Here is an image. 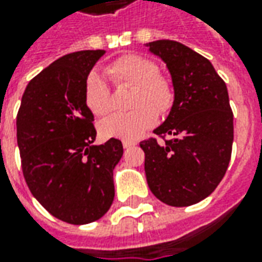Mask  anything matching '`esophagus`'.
Masks as SVG:
<instances>
[{
    "instance_id": "obj_1",
    "label": "esophagus",
    "mask_w": 262,
    "mask_h": 262,
    "mask_svg": "<svg viewBox=\"0 0 262 262\" xmlns=\"http://www.w3.org/2000/svg\"><path fill=\"white\" fill-rule=\"evenodd\" d=\"M136 146V143H133V142H123V148H126V150H129V148L132 147H135Z\"/></svg>"
}]
</instances>
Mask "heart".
Returning a JSON list of instances; mask_svg holds the SVG:
<instances>
[{"label": "heart", "mask_w": 262, "mask_h": 262, "mask_svg": "<svg viewBox=\"0 0 262 262\" xmlns=\"http://www.w3.org/2000/svg\"><path fill=\"white\" fill-rule=\"evenodd\" d=\"M106 74L116 86H132L130 108L127 114H118L103 120L101 135L126 142L136 140L157 122V114L167 115L176 101L174 86L167 77L159 74L151 60L126 54L106 66ZM84 99L88 109L97 116L111 112V91L106 82L95 71L88 74L84 86Z\"/></svg>", "instance_id": "b5f03b06"}]
</instances>
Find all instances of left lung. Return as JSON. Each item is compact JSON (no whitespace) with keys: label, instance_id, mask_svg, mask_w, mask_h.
I'll return each instance as SVG.
<instances>
[{"label":"left lung","instance_id":"8db88e82","mask_svg":"<svg viewBox=\"0 0 262 262\" xmlns=\"http://www.w3.org/2000/svg\"><path fill=\"white\" fill-rule=\"evenodd\" d=\"M148 50L167 64L176 101L154 133L170 140L140 143L150 191L170 206L209 196L225 177L233 146V112L225 81L212 63L176 40H156Z\"/></svg>","mask_w":262,"mask_h":262}]
</instances>
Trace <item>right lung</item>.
I'll use <instances>...</instances> for the list:
<instances>
[{"mask_svg": "<svg viewBox=\"0 0 262 262\" xmlns=\"http://www.w3.org/2000/svg\"><path fill=\"white\" fill-rule=\"evenodd\" d=\"M105 50L66 54L32 78L16 116L24 177L33 196L70 225L101 219L114 202V170L123 154L118 139L95 146L85 80Z\"/></svg>", "mask_w": 262, "mask_h": 262, "instance_id": "obj_1", "label": "right lung"}]
</instances>
